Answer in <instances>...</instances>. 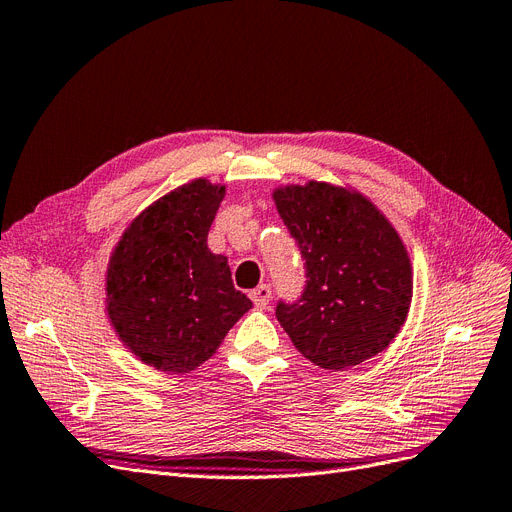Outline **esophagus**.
Masks as SVG:
<instances>
[{
  "mask_svg": "<svg viewBox=\"0 0 512 512\" xmlns=\"http://www.w3.org/2000/svg\"><path fill=\"white\" fill-rule=\"evenodd\" d=\"M251 299H253V303L257 305V307H268V303H270V299H272V288H270V284H259L257 288H253L251 291Z\"/></svg>",
  "mask_w": 512,
  "mask_h": 512,
  "instance_id": "obj_1",
  "label": "esophagus"
}]
</instances>
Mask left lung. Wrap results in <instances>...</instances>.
Instances as JSON below:
<instances>
[{
    "instance_id": "obj_1",
    "label": "left lung",
    "mask_w": 512,
    "mask_h": 512,
    "mask_svg": "<svg viewBox=\"0 0 512 512\" xmlns=\"http://www.w3.org/2000/svg\"><path fill=\"white\" fill-rule=\"evenodd\" d=\"M284 226L305 259V288L276 318L293 345L324 370L358 366L389 347L412 301L402 238L368 198L326 182L274 190Z\"/></svg>"
}]
</instances>
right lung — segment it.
Segmentation results:
<instances>
[{"label": "right lung", "instance_id": "obj_1", "mask_svg": "<svg viewBox=\"0 0 512 512\" xmlns=\"http://www.w3.org/2000/svg\"><path fill=\"white\" fill-rule=\"evenodd\" d=\"M226 186L198 177L131 221L110 255L106 311L133 355L161 372L207 362L253 307L236 291L228 257L207 247Z\"/></svg>", "mask_w": 512, "mask_h": 512}]
</instances>
